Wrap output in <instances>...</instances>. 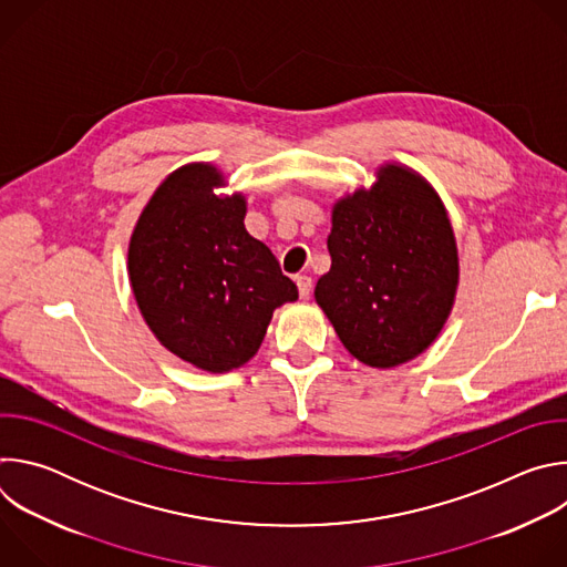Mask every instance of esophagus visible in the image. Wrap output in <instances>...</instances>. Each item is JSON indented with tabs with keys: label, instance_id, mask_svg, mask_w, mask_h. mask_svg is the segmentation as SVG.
<instances>
[{
	"label": "esophagus",
	"instance_id": "obj_1",
	"mask_svg": "<svg viewBox=\"0 0 567 567\" xmlns=\"http://www.w3.org/2000/svg\"><path fill=\"white\" fill-rule=\"evenodd\" d=\"M296 285H298L300 298H307L309 291H311V278H309L307 274H298V276H296Z\"/></svg>",
	"mask_w": 567,
	"mask_h": 567
}]
</instances>
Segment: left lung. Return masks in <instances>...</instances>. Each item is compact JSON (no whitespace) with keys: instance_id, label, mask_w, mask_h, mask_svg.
<instances>
[{"instance_id":"obj_1","label":"left lung","mask_w":567,"mask_h":567,"mask_svg":"<svg viewBox=\"0 0 567 567\" xmlns=\"http://www.w3.org/2000/svg\"><path fill=\"white\" fill-rule=\"evenodd\" d=\"M328 249L332 267L313 296L359 361L392 368L435 341L455 298L457 249L422 177L381 168L370 190L334 206Z\"/></svg>"}]
</instances>
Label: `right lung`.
Returning <instances> with one entry per match:
<instances>
[{"mask_svg": "<svg viewBox=\"0 0 567 567\" xmlns=\"http://www.w3.org/2000/svg\"><path fill=\"white\" fill-rule=\"evenodd\" d=\"M190 164L156 188L130 241V280L154 337L179 359L226 372L260 348L271 313L298 298L276 256L245 228L241 195Z\"/></svg>", "mask_w": 567, "mask_h": 567, "instance_id": "obj_1", "label": "right lung"}]
</instances>
